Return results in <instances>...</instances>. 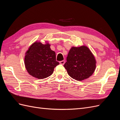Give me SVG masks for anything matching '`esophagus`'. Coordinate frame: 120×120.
<instances>
[{
	"label": "esophagus",
	"instance_id": "obj_1",
	"mask_svg": "<svg viewBox=\"0 0 120 120\" xmlns=\"http://www.w3.org/2000/svg\"><path fill=\"white\" fill-rule=\"evenodd\" d=\"M64 63H65V61H64V60H61V61H60V63L61 64H63V65L64 64Z\"/></svg>",
	"mask_w": 120,
	"mask_h": 120
}]
</instances>
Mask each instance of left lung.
<instances>
[{"mask_svg": "<svg viewBox=\"0 0 120 120\" xmlns=\"http://www.w3.org/2000/svg\"><path fill=\"white\" fill-rule=\"evenodd\" d=\"M95 58L86 46L72 47L68 52L64 67L71 78L81 81L89 78L96 67Z\"/></svg>", "mask_w": 120, "mask_h": 120, "instance_id": "obj_1", "label": "left lung"}]
</instances>
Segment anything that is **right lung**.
<instances>
[{
    "label": "right lung",
    "instance_id": "add662e5",
    "mask_svg": "<svg viewBox=\"0 0 120 120\" xmlns=\"http://www.w3.org/2000/svg\"><path fill=\"white\" fill-rule=\"evenodd\" d=\"M48 43H34L26 52L24 64L29 74L38 79H45L52 75L54 68L59 63L56 61V52L50 49Z\"/></svg>",
    "mask_w": 120,
    "mask_h": 120
}]
</instances>
